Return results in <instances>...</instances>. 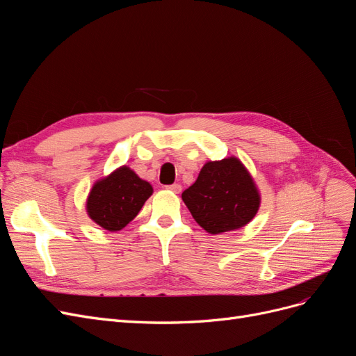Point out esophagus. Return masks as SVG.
Listing matches in <instances>:
<instances>
[{
	"label": "esophagus",
	"mask_w": 356,
	"mask_h": 356,
	"mask_svg": "<svg viewBox=\"0 0 356 356\" xmlns=\"http://www.w3.org/2000/svg\"><path fill=\"white\" fill-rule=\"evenodd\" d=\"M166 188L170 190V191H174V193H179V191H181V186H179V184H170V186H168Z\"/></svg>",
	"instance_id": "34e87169"
}]
</instances>
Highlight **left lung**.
I'll list each match as a JSON object with an SVG mask.
<instances>
[{
	"instance_id": "obj_1",
	"label": "left lung",
	"mask_w": 356,
	"mask_h": 356,
	"mask_svg": "<svg viewBox=\"0 0 356 356\" xmlns=\"http://www.w3.org/2000/svg\"><path fill=\"white\" fill-rule=\"evenodd\" d=\"M182 200L211 234L243 227L260 207L254 181L236 157L204 165L195 184L182 193Z\"/></svg>"
}]
</instances>
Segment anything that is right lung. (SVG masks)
Masks as SVG:
<instances>
[{"instance_id":"add662e5","label":"right lung","mask_w":356,"mask_h":356,"mask_svg":"<svg viewBox=\"0 0 356 356\" xmlns=\"http://www.w3.org/2000/svg\"><path fill=\"white\" fill-rule=\"evenodd\" d=\"M152 195L153 187L123 166L93 186L88 199L89 217L105 230H122Z\"/></svg>"}]
</instances>
